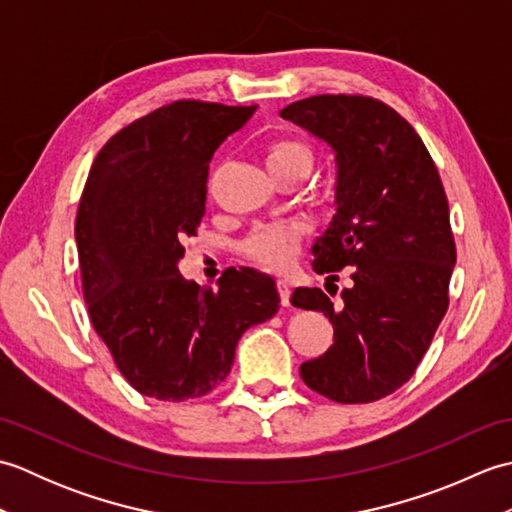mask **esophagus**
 <instances>
[{"label":"esophagus","instance_id":"34e87169","mask_svg":"<svg viewBox=\"0 0 512 512\" xmlns=\"http://www.w3.org/2000/svg\"><path fill=\"white\" fill-rule=\"evenodd\" d=\"M277 290H279V299H281V306H290V286L286 284V281H277Z\"/></svg>","mask_w":512,"mask_h":512}]
</instances>
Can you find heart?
Returning <instances> with one entry per match:
<instances>
[{"mask_svg":"<svg viewBox=\"0 0 512 512\" xmlns=\"http://www.w3.org/2000/svg\"><path fill=\"white\" fill-rule=\"evenodd\" d=\"M266 160L273 176H284V173L308 176L314 165V149L306 140L281 138L268 147ZM303 237H306V226L301 222L264 224L253 228L239 248L250 262L270 270H284L295 262Z\"/></svg>","mask_w":512,"mask_h":512,"instance_id":"heart-1","label":"heart"}]
</instances>
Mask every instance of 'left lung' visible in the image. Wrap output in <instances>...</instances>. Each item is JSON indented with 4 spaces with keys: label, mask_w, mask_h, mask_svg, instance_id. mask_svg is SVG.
Segmentation results:
<instances>
[{
    "label": "left lung",
    "mask_w": 512,
    "mask_h": 512,
    "mask_svg": "<svg viewBox=\"0 0 512 512\" xmlns=\"http://www.w3.org/2000/svg\"><path fill=\"white\" fill-rule=\"evenodd\" d=\"M281 118L336 151V215L312 268L330 281L347 268L352 279L341 308L321 288L292 292V306L334 328L330 350L299 374L343 405L380 400L413 376L449 308L455 239L438 167L416 129L372 96H310Z\"/></svg>",
    "instance_id": "8db88e82"
}]
</instances>
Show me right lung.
<instances>
[{
    "label": "right lung",
    "mask_w": 512,
    "mask_h": 512,
    "mask_svg": "<svg viewBox=\"0 0 512 512\" xmlns=\"http://www.w3.org/2000/svg\"><path fill=\"white\" fill-rule=\"evenodd\" d=\"M255 110L160 105L107 140L85 180L74 226L83 297L118 372L143 396H206L231 372L239 336L279 310L275 281L253 268L224 270L217 290L178 273L215 149Z\"/></svg>",
    "instance_id": "add662e5"
}]
</instances>
